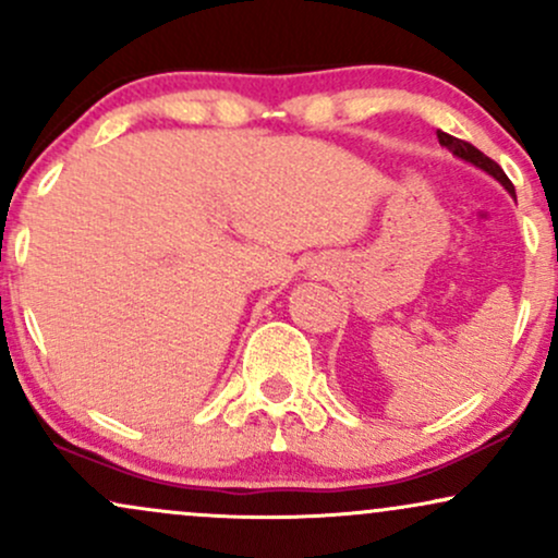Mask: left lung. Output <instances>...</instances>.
<instances>
[{"label":"left lung","mask_w":558,"mask_h":558,"mask_svg":"<svg viewBox=\"0 0 558 558\" xmlns=\"http://www.w3.org/2000/svg\"><path fill=\"white\" fill-rule=\"evenodd\" d=\"M438 141H440V146H446L448 151H451V155H457L459 159H464V162H470V165H475V168H480V170H485L488 172V175H493L496 178L498 183L504 185L506 191H509L511 196H514V185H511V181L509 178H506V172L498 168L496 162H493L490 157H485L483 151L480 149H475V146L470 144V141H462V138H453V136H448V133H444V131H438Z\"/></svg>","instance_id":"left-lung-1"}]
</instances>
